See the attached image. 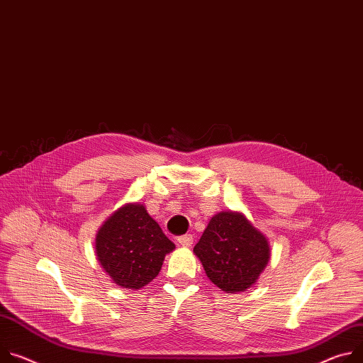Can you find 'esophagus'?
<instances>
[{
	"mask_svg": "<svg viewBox=\"0 0 363 363\" xmlns=\"http://www.w3.org/2000/svg\"><path fill=\"white\" fill-rule=\"evenodd\" d=\"M192 242H194L192 235H184V236H179V238H178V243H179L181 246H184V247H189V246L192 245Z\"/></svg>",
	"mask_w": 363,
	"mask_h": 363,
	"instance_id": "1",
	"label": "esophagus"
}]
</instances>
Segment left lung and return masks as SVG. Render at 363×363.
Returning <instances> with one entry per match:
<instances>
[{
    "label": "left lung",
    "mask_w": 363,
    "mask_h": 363,
    "mask_svg": "<svg viewBox=\"0 0 363 363\" xmlns=\"http://www.w3.org/2000/svg\"><path fill=\"white\" fill-rule=\"evenodd\" d=\"M194 253L208 279L228 294L250 288L271 257L268 239L236 211L211 217Z\"/></svg>",
    "instance_id": "obj_1"
}]
</instances>
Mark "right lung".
I'll return each instance as SVG.
<instances>
[{
    "label": "right lung",
    "mask_w": 363,
    "mask_h": 363,
    "mask_svg": "<svg viewBox=\"0 0 363 363\" xmlns=\"http://www.w3.org/2000/svg\"><path fill=\"white\" fill-rule=\"evenodd\" d=\"M175 245L163 235L143 204H125L113 213L95 238L103 269L118 286L140 289L155 279Z\"/></svg>",
    "instance_id": "right-lung-1"
}]
</instances>
